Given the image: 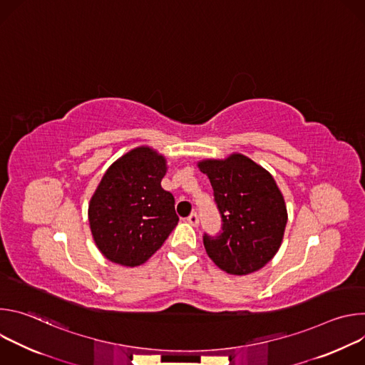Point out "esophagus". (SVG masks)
Returning a JSON list of instances; mask_svg holds the SVG:
<instances>
[{
    "instance_id": "esophagus-1",
    "label": "esophagus",
    "mask_w": 365,
    "mask_h": 365,
    "mask_svg": "<svg viewBox=\"0 0 365 365\" xmlns=\"http://www.w3.org/2000/svg\"><path fill=\"white\" fill-rule=\"evenodd\" d=\"M187 222L192 225V227H197L199 224V217L196 212H192L189 217H187Z\"/></svg>"
}]
</instances>
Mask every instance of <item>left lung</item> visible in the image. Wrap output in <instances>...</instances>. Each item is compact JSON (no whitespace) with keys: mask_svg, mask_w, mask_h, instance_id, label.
I'll list each match as a JSON object with an SVG mask.
<instances>
[{"mask_svg":"<svg viewBox=\"0 0 365 365\" xmlns=\"http://www.w3.org/2000/svg\"><path fill=\"white\" fill-rule=\"evenodd\" d=\"M197 168L210 179L222 217V234L203 237L206 254L228 274L247 276L277 254L287 207L274 178L241 153L205 159Z\"/></svg>","mask_w":365,"mask_h":365,"instance_id":"left-lung-1","label":"left lung"}]
</instances>
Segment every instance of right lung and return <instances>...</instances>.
Returning a JSON list of instances; mask_svg holds the SVG:
<instances>
[{
  "mask_svg": "<svg viewBox=\"0 0 365 365\" xmlns=\"http://www.w3.org/2000/svg\"><path fill=\"white\" fill-rule=\"evenodd\" d=\"M166 172L165 155L140 145L103 173L91 196L88 220L98 250L111 263L144 264L176 228L175 197L162 187Z\"/></svg>",
  "mask_w": 365,
  "mask_h": 365,
  "instance_id": "add662e5",
  "label": "right lung"
}]
</instances>
